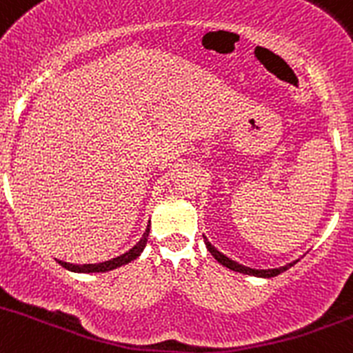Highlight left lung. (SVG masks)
I'll return each mask as SVG.
<instances>
[{
  "mask_svg": "<svg viewBox=\"0 0 353 353\" xmlns=\"http://www.w3.org/2000/svg\"><path fill=\"white\" fill-rule=\"evenodd\" d=\"M205 245H207L208 252L214 255V259L217 260L219 263H222L224 268L231 269V271H236V272H243V274H250V276H256V278H274V276L281 274V272H285L286 269H290L292 265H295V262L288 263V265H285V268H278V269H250V268H245V265H241V263L234 262V260L228 259L225 255H222L219 250H215L214 246L210 245V243L205 239Z\"/></svg>",
  "mask_w": 353,
  "mask_h": 353,
  "instance_id": "left-lung-1",
  "label": "left lung"
}]
</instances>
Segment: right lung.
<instances>
[{
  "instance_id": "add662e5",
  "label": "right lung",
  "mask_w": 353,
  "mask_h": 353,
  "mask_svg": "<svg viewBox=\"0 0 353 353\" xmlns=\"http://www.w3.org/2000/svg\"><path fill=\"white\" fill-rule=\"evenodd\" d=\"M148 234H150V225L146 228L145 234H143V238L139 239L138 243H136L134 246H132L129 252L122 253L121 256H117V259H112V260H107V262H101V263H85V265H75V263H67V262H61V260H58L60 262L61 268L68 269V271H74V272H107V271H112V269H117L121 268V265H125V263H129L131 260L138 259L139 253L145 250L146 246V241H148Z\"/></svg>"
}]
</instances>
